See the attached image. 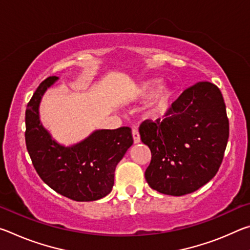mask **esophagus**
Masks as SVG:
<instances>
[{
	"mask_svg": "<svg viewBox=\"0 0 250 250\" xmlns=\"http://www.w3.org/2000/svg\"><path fill=\"white\" fill-rule=\"evenodd\" d=\"M132 137H133V142L137 145V143H140L141 139H140V134H139V131L137 129L132 130Z\"/></svg>",
	"mask_w": 250,
	"mask_h": 250,
	"instance_id": "esophagus-1",
	"label": "esophagus"
}]
</instances>
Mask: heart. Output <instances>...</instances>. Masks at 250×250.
I'll return each mask as SVG.
<instances>
[{
  "instance_id": "1",
  "label": "heart",
  "mask_w": 250,
  "mask_h": 250,
  "mask_svg": "<svg viewBox=\"0 0 250 250\" xmlns=\"http://www.w3.org/2000/svg\"><path fill=\"white\" fill-rule=\"evenodd\" d=\"M160 79L149 80V82L145 83L141 86L139 97H140V98H147V97H150L152 94H154L156 89L160 87ZM175 95L176 90L173 86L167 84V86L161 87L160 89L156 91V94L154 95L153 98H152L149 104V109H147L149 116L151 118H153V119H159V118L166 116L172 108L173 103H174Z\"/></svg>"
}]
</instances>
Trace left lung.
<instances>
[{"mask_svg":"<svg viewBox=\"0 0 250 250\" xmlns=\"http://www.w3.org/2000/svg\"><path fill=\"white\" fill-rule=\"evenodd\" d=\"M167 116L162 121L146 120L140 125L141 140L152 154L145 175L151 188L182 196L216 175L229 124L222 92L208 82L185 89Z\"/></svg>","mask_w":250,"mask_h":250,"instance_id":"8db88e82","label":"left lung"}]
</instances>
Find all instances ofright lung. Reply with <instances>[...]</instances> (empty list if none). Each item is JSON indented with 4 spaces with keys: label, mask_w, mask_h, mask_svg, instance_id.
Segmentation results:
<instances>
[{
    "label": "right lung",
    "mask_w": 250,
    "mask_h": 250,
    "mask_svg": "<svg viewBox=\"0 0 250 250\" xmlns=\"http://www.w3.org/2000/svg\"><path fill=\"white\" fill-rule=\"evenodd\" d=\"M58 77L45 79L25 112V141L33 166L41 179L55 192L77 202L97 201L111 192L115 171L132 146L131 129L95 130L78 143H58L41 122L42 98Z\"/></svg>",
    "instance_id": "obj_1"
}]
</instances>
